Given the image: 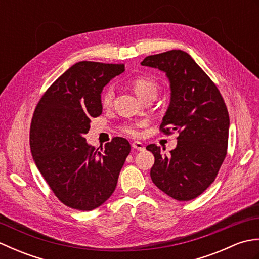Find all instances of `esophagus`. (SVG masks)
<instances>
[{
	"instance_id": "34e87169",
	"label": "esophagus",
	"mask_w": 259,
	"mask_h": 259,
	"mask_svg": "<svg viewBox=\"0 0 259 259\" xmlns=\"http://www.w3.org/2000/svg\"><path fill=\"white\" fill-rule=\"evenodd\" d=\"M131 146H133L134 149L138 150V151H144L145 150V146L140 141H133V144H131Z\"/></svg>"
}]
</instances>
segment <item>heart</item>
Wrapping results in <instances>:
<instances>
[{
    "instance_id": "b5f03b06",
    "label": "heart",
    "mask_w": 259,
    "mask_h": 259,
    "mask_svg": "<svg viewBox=\"0 0 259 259\" xmlns=\"http://www.w3.org/2000/svg\"><path fill=\"white\" fill-rule=\"evenodd\" d=\"M131 85H133V89L136 92V95L138 96L141 100H144L148 96H156L159 88L157 82L152 78H149V76H137V78L131 81ZM112 87H107L101 95V104L103 107H109L112 102ZM145 124V121H142V122L124 124L121 129H122L123 133H125L126 135L137 137L140 135V128Z\"/></svg>"
}]
</instances>
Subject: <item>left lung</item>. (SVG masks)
Listing matches in <instances>:
<instances>
[{"mask_svg": "<svg viewBox=\"0 0 259 259\" xmlns=\"http://www.w3.org/2000/svg\"><path fill=\"white\" fill-rule=\"evenodd\" d=\"M141 65L163 71L170 82V103L161 133L177 131V147L162 155L160 147L147 146L155 156L152 183L169 197L188 201L201 195L226 158L229 115L218 88L188 53L171 50L145 58Z\"/></svg>", "mask_w": 259, "mask_h": 259, "instance_id": "8db88e82", "label": "left lung"}]
</instances>
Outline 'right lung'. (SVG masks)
I'll list each match as a JSON object with an SVG mask.
<instances>
[{
	"label": "right lung",
	"instance_id": "obj_1",
	"mask_svg": "<svg viewBox=\"0 0 259 259\" xmlns=\"http://www.w3.org/2000/svg\"><path fill=\"white\" fill-rule=\"evenodd\" d=\"M124 64L81 61L53 82L36 104L30 129L37 169L58 199L82 211L96 209L113 194L131 150L121 137L96 149L84 135L102 113L103 87Z\"/></svg>",
	"mask_w": 259,
	"mask_h": 259
}]
</instances>
